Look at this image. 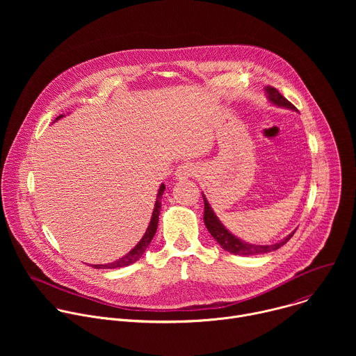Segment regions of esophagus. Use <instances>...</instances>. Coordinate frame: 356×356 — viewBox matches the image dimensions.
Listing matches in <instances>:
<instances>
[{
    "label": "esophagus",
    "mask_w": 356,
    "mask_h": 356,
    "mask_svg": "<svg viewBox=\"0 0 356 356\" xmlns=\"http://www.w3.org/2000/svg\"><path fill=\"white\" fill-rule=\"evenodd\" d=\"M195 173H197V166L193 165V163L186 162V163H181V165L177 168V170H176V173H175V179L179 180V181L187 180V179H190L191 176H194Z\"/></svg>",
    "instance_id": "1"
}]
</instances>
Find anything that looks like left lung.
<instances>
[{
    "mask_svg": "<svg viewBox=\"0 0 356 356\" xmlns=\"http://www.w3.org/2000/svg\"><path fill=\"white\" fill-rule=\"evenodd\" d=\"M265 92L268 97V101L279 108H286V110H291L297 113V108L289 103V101L273 87H265ZM202 198H204V224L209 229V232L213 235V238L221 245L222 249H225L229 253H234V255H242V257H252V255H264V253H269L273 252L276 249H279L280 246H283L296 231H293L290 235H287L284 239L276 242V243H270V245H257V243H249L242 241L241 238L235 236L234 234H231L225 225L220 221V218L217 217V214L214 213L213 207L210 206L209 200L206 198L204 193H202Z\"/></svg>",
    "mask_w": 356,
    "mask_h": 356,
    "instance_id": "1",
    "label": "left lung"
}]
</instances>
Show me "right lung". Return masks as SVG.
Segmentation results:
<instances>
[{
	"mask_svg": "<svg viewBox=\"0 0 356 356\" xmlns=\"http://www.w3.org/2000/svg\"><path fill=\"white\" fill-rule=\"evenodd\" d=\"M65 115H59L55 121L63 118ZM165 184L162 183L159 190H158V194H156V201H155V207H154V213H152V217H150V221H149V225L143 234V236L140 238V241L127 253V255H124L122 258L111 262V264H104V265H94L92 268L95 269H118V268H125V266H129L132 264H135L136 261H139L142 258V255L145 253V250L147 249L150 241L154 239L155 234H156V229H158V224H159V214H161V209H162V204H161V198L165 193Z\"/></svg>",
	"mask_w": 356,
	"mask_h": 356,
	"instance_id": "add662e5",
	"label": "right lung"
}]
</instances>
